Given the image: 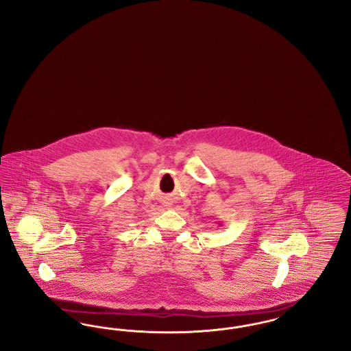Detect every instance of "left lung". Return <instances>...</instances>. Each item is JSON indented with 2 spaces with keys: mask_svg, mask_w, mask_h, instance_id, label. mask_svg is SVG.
<instances>
[{
  "mask_svg": "<svg viewBox=\"0 0 351 351\" xmlns=\"http://www.w3.org/2000/svg\"><path fill=\"white\" fill-rule=\"evenodd\" d=\"M218 225H221V222H218Z\"/></svg>",
  "mask_w": 351,
  "mask_h": 351,
  "instance_id": "obj_1",
  "label": "left lung"
}]
</instances>
